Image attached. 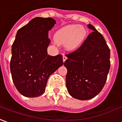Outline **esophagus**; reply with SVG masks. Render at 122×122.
<instances>
[{"label":"esophagus","mask_w":122,"mask_h":122,"mask_svg":"<svg viewBox=\"0 0 122 122\" xmlns=\"http://www.w3.org/2000/svg\"><path fill=\"white\" fill-rule=\"evenodd\" d=\"M62 59H63V62H65L66 59H67V56L64 55V54H63V57H62Z\"/></svg>","instance_id":"34e87169"}]
</instances>
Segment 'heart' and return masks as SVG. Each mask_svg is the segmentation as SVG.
Here are the masks:
<instances>
[{"label":"heart","instance_id":"b5f03b06","mask_svg":"<svg viewBox=\"0 0 122 122\" xmlns=\"http://www.w3.org/2000/svg\"><path fill=\"white\" fill-rule=\"evenodd\" d=\"M86 30L77 25H68L58 29L54 34V40L58 44H64L69 50L76 49L84 40Z\"/></svg>","mask_w":122,"mask_h":122}]
</instances>
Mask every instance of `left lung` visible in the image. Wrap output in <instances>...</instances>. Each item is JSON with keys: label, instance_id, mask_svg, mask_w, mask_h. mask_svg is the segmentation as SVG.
Segmentation results:
<instances>
[{"label": "left lung", "instance_id": "left-lung-1", "mask_svg": "<svg viewBox=\"0 0 122 122\" xmlns=\"http://www.w3.org/2000/svg\"><path fill=\"white\" fill-rule=\"evenodd\" d=\"M93 31L75 51L66 54V87L69 94L79 100L94 98L101 92L110 67V51L102 35L91 24Z\"/></svg>", "mask_w": 122, "mask_h": 122}]
</instances>
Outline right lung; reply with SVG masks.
<instances>
[{
  "mask_svg": "<svg viewBox=\"0 0 122 122\" xmlns=\"http://www.w3.org/2000/svg\"><path fill=\"white\" fill-rule=\"evenodd\" d=\"M56 21L51 18H33L19 29L12 46L10 71L14 85L22 95H42L49 76L63 64L62 56L47 54L49 31Z\"/></svg>",
  "mask_w": 122,
  "mask_h": 122,
  "instance_id": "add662e5",
  "label": "right lung"
}]
</instances>
